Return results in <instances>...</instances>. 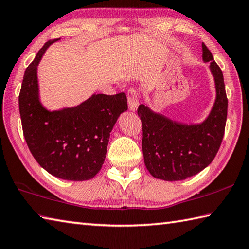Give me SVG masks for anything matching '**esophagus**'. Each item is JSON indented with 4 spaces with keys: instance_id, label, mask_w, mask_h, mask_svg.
Returning <instances> with one entry per match:
<instances>
[{
    "instance_id": "obj_1",
    "label": "esophagus",
    "mask_w": 249,
    "mask_h": 249,
    "mask_svg": "<svg viewBox=\"0 0 249 249\" xmlns=\"http://www.w3.org/2000/svg\"><path fill=\"white\" fill-rule=\"evenodd\" d=\"M127 100H128V107L132 112H135L137 110V107L139 106V100L137 97V92L136 90L130 88L127 91Z\"/></svg>"
}]
</instances>
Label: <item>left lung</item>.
<instances>
[{"instance_id": "obj_1", "label": "left lung", "mask_w": 249, "mask_h": 249, "mask_svg": "<svg viewBox=\"0 0 249 249\" xmlns=\"http://www.w3.org/2000/svg\"><path fill=\"white\" fill-rule=\"evenodd\" d=\"M202 60L210 62L216 92L205 121L199 124L178 123L148 106L138 107L144 165L153 178L173 182L196 175L211 163L222 142L228 115L223 74L205 43Z\"/></svg>"}]
</instances>
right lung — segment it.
<instances>
[{"instance_id":"1","label":"right lung","mask_w":249,"mask_h":249,"mask_svg":"<svg viewBox=\"0 0 249 249\" xmlns=\"http://www.w3.org/2000/svg\"><path fill=\"white\" fill-rule=\"evenodd\" d=\"M48 41L27 67L19 92L22 132L36 161L53 176L87 180L96 176L106 159L110 133L122 113L127 111L124 92L92 94L73 107L49 111L39 97L37 69Z\"/></svg>"}]
</instances>
